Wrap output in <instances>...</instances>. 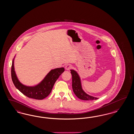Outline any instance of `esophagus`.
Returning <instances> with one entry per match:
<instances>
[{"label":"esophagus","instance_id":"obj_1","mask_svg":"<svg viewBox=\"0 0 134 134\" xmlns=\"http://www.w3.org/2000/svg\"><path fill=\"white\" fill-rule=\"evenodd\" d=\"M72 68V66L70 64L67 65L65 66V69L66 70H69L71 69Z\"/></svg>","mask_w":134,"mask_h":134}]
</instances>
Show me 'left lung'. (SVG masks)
Instances as JSON below:
<instances>
[{
  "label": "left lung",
  "mask_w": 134,
  "mask_h": 134,
  "mask_svg": "<svg viewBox=\"0 0 134 134\" xmlns=\"http://www.w3.org/2000/svg\"><path fill=\"white\" fill-rule=\"evenodd\" d=\"M72 76V88L75 95L79 98L84 100H92L98 99L87 94L82 88L80 77L78 72L74 70H70Z\"/></svg>",
  "instance_id": "left-lung-1"
}]
</instances>
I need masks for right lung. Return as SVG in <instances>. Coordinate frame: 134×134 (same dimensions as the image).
<instances>
[{
  "label": "right lung",
  "instance_id": "obj_1",
  "mask_svg": "<svg viewBox=\"0 0 134 134\" xmlns=\"http://www.w3.org/2000/svg\"><path fill=\"white\" fill-rule=\"evenodd\" d=\"M12 61L11 77L14 86L20 92L29 98L42 100L47 97L51 93L56 80L64 72L63 67L51 70L42 81L35 86H29L21 83L16 74L14 68V60Z\"/></svg>",
  "mask_w": 134,
  "mask_h": 134
}]
</instances>
